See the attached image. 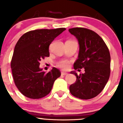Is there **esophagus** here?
<instances>
[{"mask_svg": "<svg viewBox=\"0 0 123 123\" xmlns=\"http://www.w3.org/2000/svg\"><path fill=\"white\" fill-rule=\"evenodd\" d=\"M61 74L63 75V76H66V75L68 74V73H65V72H62L61 73Z\"/></svg>", "mask_w": 123, "mask_h": 123, "instance_id": "34e87169", "label": "esophagus"}]
</instances>
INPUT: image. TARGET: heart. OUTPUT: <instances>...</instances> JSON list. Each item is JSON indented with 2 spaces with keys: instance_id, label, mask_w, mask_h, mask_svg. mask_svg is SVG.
Returning <instances> with one entry per match:
<instances>
[{
  "instance_id": "obj_1",
  "label": "heart",
  "mask_w": 123,
  "mask_h": 123,
  "mask_svg": "<svg viewBox=\"0 0 123 123\" xmlns=\"http://www.w3.org/2000/svg\"><path fill=\"white\" fill-rule=\"evenodd\" d=\"M69 63L67 61H62V62H60L59 64H58V67L60 68H62L63 69H67L69 68Z\"/></svg>"
}]
</instances>
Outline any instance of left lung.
<instances>
[{
  "instance_id": "8db88e82",
  "label": "left lung",
  "mask_w": 123,
  "mask_h": 123,
  "mask_svg": "<svg viewBox=\"0 0 123 123\" xmlns=\"http://www.w3.org/2000/svg\"><path fill=\"white\" fill-rule=\"evenodd\" d=\"M69 32L77 38L79 44L78 58L74 69L84 73H71L76 76L75 83L69 86L73 96L87 100L97 96L105 87L110 74V54L108 47L98 34L91 29L73 28Z\"/></svg>"
}]
</instances>
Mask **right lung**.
<instances>
[{
  "label": "right lung",
  "mask_w": 123,
  "mask_h": 123,
  "mask_svg": "<svg viewBox=\"0 0 123 123\" xmlns=\"http://www.w3.org/2000/svg\"><path fill=\"white\" fill-rule=\"evenodd\" d=\"M64 28L36 29L26 32L15 47L11 68L15 85L25 97L39 99L48 95L55 81L61 76L58 69L48 73L39 68L40 61L49 56L50 44L63 32Z\"/></svg>",
  "instance_id": "add662e5"
}]
</instances>
